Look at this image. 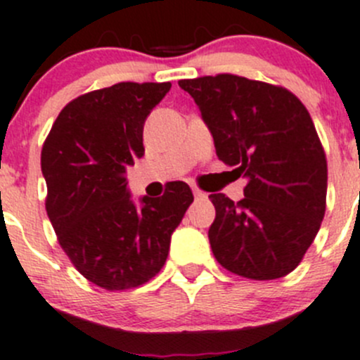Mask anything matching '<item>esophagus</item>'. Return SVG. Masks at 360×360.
<instances>
[{
	"label": "esophagus",
	"instance_id": "1",
	"mask_svg": "<svg viewBox=\"0 0 360 360\" xmlns=\"http://www.w3.org/2000/svg\"><path fill=\"white\" fill-rule=\"evenodd\" d=\"M191 191H193V195H195V199H204V197H206V193H204L202 190H199V188H197V186L191 188Z\"/></svg>",
	"mask_w": 360,
	"mask_h": 360
}]
</instances>
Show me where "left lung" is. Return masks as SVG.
I'll use <instances>...</instances> for the list:
<instances>
[{"label":"left lung","instance_id":"left-lung-1","mask_svg":"<svg viewBox=\"0 0 360 360\" xmlns=\"http://www.w3.org/2000/svg\"><path fill=\"white\" fill-rule=\"evenodd\" d=\"M211 131L218 160L247 179L245 199L211 193L214 257L254 281L293 271L327 202V158L307 108L282 86L234 74L181 79Z\"/></svg>","mask_w":360,"mask_h":360}]
</instances>
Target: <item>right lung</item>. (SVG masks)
I'll return each instance as SVG.
<instances>
[{
  "label": "right lung",
  "instance_id": "obj_1",
  "mask_svg": "<svg viewBox=\"0 0 360 360\" xmlns=\"http://www.w3.org/2000/svg\"><path fill=\"white\" fill-rule=\"evenodd\" d=\"M170 83H117L70 101L44 142L46 211L76 270L108 291L146 284L163 268L170 238L193 193L183 181L163 195L127 190L126 170L142 158L143 124Z\"/></svg>",
  "mask_w": 360,
  "mask_h": 360
}]
</instances>
